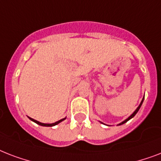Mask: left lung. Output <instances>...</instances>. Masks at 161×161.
I'll use <instances>...</instances> for the list:
<instances>
[{
    "mask_svg": "<svg viewBox=\"0 0 161 161\" xmlns=\"http://www.w3.org/2000/svg\"><path fill=\"white\" fill-rule=\"evenodd\" d=\"M143 101H144V98H143L142 101H141V103H140V105H139V107H138L137 108H136V109H135V112L133 113L132 114L130 115V117L128 118V119H125V120H124V121H123V122H121V123H120V124H119V125H124V124H125V123H126V122H127V121H129V120H130V119H132V118L134 117V116H135V115L136 114H137V113H138V111H139V109H140V107H141V105H142V103H143Z\"/></svg>",
    "mask_w": 161,
    "mask_h": 161,
    "instance_id": "obj_1",
    "label": "left lung"
}]
</instances>
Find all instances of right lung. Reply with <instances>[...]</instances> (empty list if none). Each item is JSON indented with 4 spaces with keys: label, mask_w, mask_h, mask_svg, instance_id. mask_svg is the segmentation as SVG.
<instances>
[{
    "label": "right lung",
    "mask_w": 161,
    "mask_h": 161,
    "mask_svg": "<svg viewBox=\"0 0 161 161\" xmlns=\"http://www.w3.org/2000/svg\"><path fill=\"white\" fill-rule=\"evenodd\" d=\"M31 120V121H33V122H35L36 124H37V125H41V126H46V127H52V126H54V125H58L59 123H61L62 121H63L64 119H66V118H64V119H62L60 120H58V121H57V122L55 123H53V124H44V123H41V122H39V121H37V120H35L33 119H31V118L28 117Z\"/></svg>",
    "instance_id": "obj_1"
}]
</instances>
